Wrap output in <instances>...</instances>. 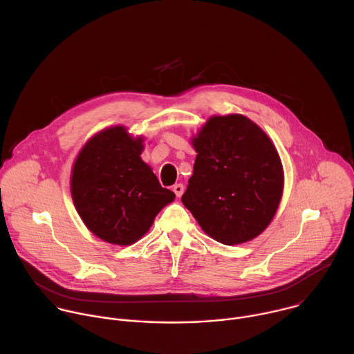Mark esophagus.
Instances as JSON below:
<instances>
[{"mask_svg": "<svg viewBox=\"0 0 354 354\" xmlns=\"http://www.w3.org/2000/svg\"><path fill=\"white\" fill-rule=\"evenodd\" d=\"M183 190H185V187H183V185H182V183H176V185L174 186V192H175L176 197H180V196H182V193H183Z\"/></svg>", "mask_w": 354, "mask_h": 354, "instance_id": "esophagus-1", "label": "esophagus"}]
</instances>
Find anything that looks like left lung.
Segmentation results:
<instances>
[{
  "label": "left lung",
  "instance_id": "obj_1",
  "mask_svg": "<svg viewBox=\"0 0 354 354\" xmlns=\"http://www.w3.org/2000/svg\"><path fill=\"white\" fill-rule=\"evenodd\" d=\"M192 145L197 156L182 203L201 230L224 245L262 234L284 186L272 140L248 118L228 115L210 118Z\"/></svg>",
  "mask_w": 354,
  "mask_h": 354
}]
</instances>
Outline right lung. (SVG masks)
<instances>
[{
	"mask_svg": "<svg viewBox=\"0 0 354 354\" xmlns=\"http://www.w3.org/2000/svg\"><path fill=\"white\" fill-rule=\"evenodd\" d=\"M142 137L123 126L105 129L82 147L71 174V196L84 224L97 238L131 245L175 198L142 160Z\"/></svg>",
	"mask_w": 354,
	"mask_h": 354,
	"instance_id": "obj_1",
	"label": "right lung"
}]
</instances>
